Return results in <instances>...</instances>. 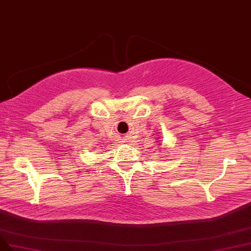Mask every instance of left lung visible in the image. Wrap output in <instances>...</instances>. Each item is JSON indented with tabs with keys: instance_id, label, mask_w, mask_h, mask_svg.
Returning a JSON list of instances; mask_svg holds the SVG:
<instances>
[{
	"instance_id": "8db88e82",
	"label": "left lung",
	"mask_w": 251,
	"mask_h": 251,
	"mask_svg": "<svg viewBox=\"0 0 251 251\" xmlns=\"http://www.w3.org/2000/svg\"><path fill=\"white\" fill-rule=\"evenodd\" d=\"M157 142H158V141H157ZM158 146H159V145H158Z\"/></svg>"
}]
</instances>
